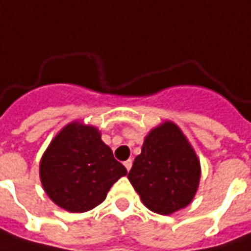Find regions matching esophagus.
<instances>
[{
	"label": "esophagus",
	"mask_w": 251,
	"mask_h": 251,
	"mask_svg": "<svg viewBox=\"0 0 251 251\" xmlns=\"http://www.w3.org/2000/svg\"><path fill=\"white\" fill-rule=\"evenodd\" d=\"M132 164H133V161L132 160H127L124 162V165H125V168L127 169V171H130V168H132Z\"/></svg>",
	"instance_id": "34e87169"
}]
</instances>
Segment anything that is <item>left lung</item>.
Here are the masks:
<instances>
[{
    "label": "left lung",
    "instance_id": "1",
    "mask_svg": "<svg viewBox=\"0 0 251 251\" xmlns=\"http://www.w3.org/2000/svg\"><path fill=\"white\" fill-rule=\"evenodd\" d=\"M201 176L200 160L180 127L165 121L144 137L127 179L143 204L169 215L193 201Z\"/></svg>",
    "mask_w": 251,
    "mask_h": 251
}]
</instances>
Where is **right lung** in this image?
Here are the masks:
<instances>
[{"label": "right lung", "instance_id": "obj_1", "mask_svg": "<svg viewBox=\"0 0 251 251\" xmlns=\"http://www.w3.org/2000/svg\"><path fill=\"white\" fill-rule=\"evenodd\" d=\"M127 174L93 125L74 121L48 144L40 161V180L54 203L69 212L101 204L111 186Z\"/></svg>", "mask_w": 251, "mask_h": 251}]
</instances>
